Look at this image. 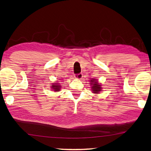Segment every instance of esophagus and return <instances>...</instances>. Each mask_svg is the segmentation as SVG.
Here are the masks:
<instances>
[{"label": "esophagus", "instance_id": "1", "mask_svg": "<svg viewBox=\"0 0 151 151\" xmlns=\"http://www.w3.org/2000/svg\"><path fill=\"white\" fill-rule=\"evenodd\" d=\"M82 78H83V74L81 73H78V74L75 75V78L78 79H81Z\"/></svg>", "mask_w": 151, "mask_h": 151}]
</instances>
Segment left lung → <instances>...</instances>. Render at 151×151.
I'll list each match as a JSON object with an SVG mask.
<instances>
[{
	"mask_svg": "<svg viewBox=\"0 0 151 151\" xmlns=\"http://www.w3.org/2000/svg\"><path fill=\"white\" fill-rule=\"evenodd\" d=\"M91 81L92 82V90L93 92L95 93H99V91H101V85H99L98 83V82L96 81L95 79H93L92 80H91Z\"/></svg>",
	"mask_w": 151,
	"mask_h": 151,
	"instance_id": "1",
	"label": "left lung"
}]
</instances>
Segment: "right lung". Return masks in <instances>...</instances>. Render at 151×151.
Returning <instances> with one entry per match:
<instances>
[{"label":"right lung","mask_w":151,"mask_h":151,"mask_svg":"<svg viewBox=\"0 0 151 151\" xmlns=\"http://www.w3.org/2000/svg\"><path fill=\"white\" fill-rule=\"evenodd\" d=\"M53 85H51L53 91H59L60 89V85H58V83H55Z\"/></svg>","instance_id":"add662e5"}]
</instances>
